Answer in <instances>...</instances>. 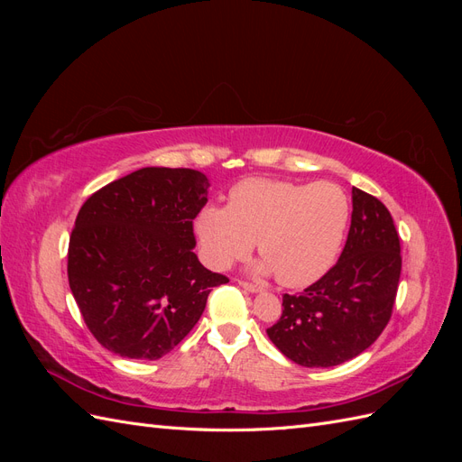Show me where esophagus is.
Masks as SVG:
<instances>
[{"label":"esophagus","mask_w":462,"mask_h":462,"mask_svg":"<svg viewBox=\"0 0 462 462\" xmlns=\"http://www.w3.org/2000/svg\"><path fill=\"white\" fill-rule=\"evenodd\" d=\"M239 285H241L243 289L250 291V292H258V291H262V287H260V285H256V283H253V282H245V279H239Z\"/></svg>","instance_id":"esophagus-1"}]
</instances>
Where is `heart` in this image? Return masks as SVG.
Listing matches in <instances>:
<instances>
[{
  "instance_id": "1",
  "label": "heart",
  "mask_w": 462,
  "mask_h": 462,
  "mask_svg": "<svg viewBox=\"0 0 462 462\" xmlns=\"http://www.w3.org/2000/svg\"><path fill=\"white\" fill-rule=\"evenodd\" d=\"M348 221L346 192L329 180L245 179L229 190L226 208H204L194 229L212 268H227L256 241L260 272H273L285 287H306L333 265Z\"/></svg>"
}]
</instances>
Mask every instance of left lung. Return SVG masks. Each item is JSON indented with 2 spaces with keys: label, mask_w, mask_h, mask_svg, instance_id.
<instances>
[{
  "label": "left lung",
  "mask_w": 462,
  "mask_h": 462,
  "mask_svg": "<svg viewBox=\"0 0 462 462\" xmlns=\"http://www.w3.org/2000/svg\"><path fill=\"white\" fill-rule=\"evenodd\" d=\"M401 243L383 202L353 187L351 229L339 262L299 295H283V312L268 337L289 360L329 368L365 353L393 312Z\"/></svg>",
  "instance_id": "left-lung-1"
}]
</instances>
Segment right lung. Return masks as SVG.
I'll return each mask as SVG.
<instances>
[{
	"mask_svg": "<svg viewBox=\"0 0 462 462\" xmlns=\"http://www.w3.org/2000/svg\"><path fill=\"white\" fill-rule=\"evenodd\" d=\"M208 177L187 167H143L96 190L69 236L67 275L87 328L107 351L162 358L200 319L212 287L192 221Z\"/></svg>",
	"mask_w": 462,
	"mask_h": 462,
	"instance_id": "1",
	"label": "right lung"
}]
</instances>
